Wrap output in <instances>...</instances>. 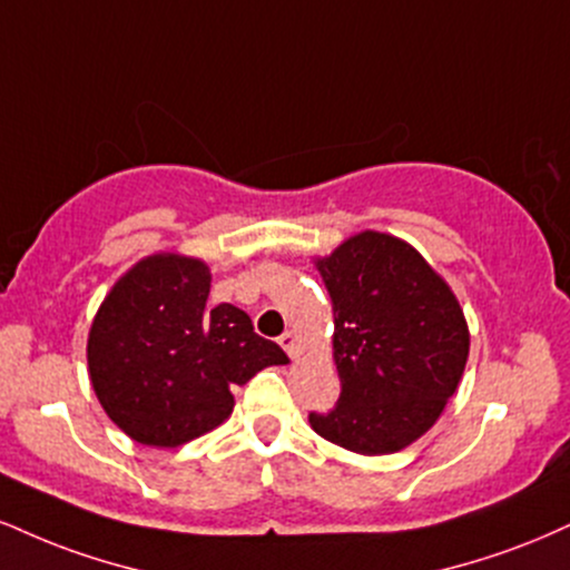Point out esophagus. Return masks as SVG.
Listing matches in <instances>:
<instances>
[{"label":"esophagus","instance_id":"esophagus-1","mask_svg":"<svg viewBox=\"0 0 570 570\" xmlns=\"http://www.w3.org/2000/svg\"><path fill=\"white\" fill-rule=\"evenodd\" d=\"M278 345L284 347L289 358H297V334H294V332H284V334H281V337H278Z\"/></svg>","mask_w":570,"mask_h":570}]
</instances>
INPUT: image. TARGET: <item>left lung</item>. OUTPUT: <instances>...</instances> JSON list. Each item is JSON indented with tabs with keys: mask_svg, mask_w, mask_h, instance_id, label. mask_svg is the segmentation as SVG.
Returning a JSON list of instances; mask_svg holds the SVG:
<instances>
[{
	"mask_svg": "<svg viewBox=\"0 0 570 570\" xmlns=\"http://www.w3.org/2000/svg\"><path fill=\"white\" fill-rule=\"evenodd\" d=\"M334 307L340 401L311 428L355 454H393L456 393L470 332L454 292L414 246L363 230L318 259Z\"/></svg>",
	"mask_w": 570,
	"mask_h": 570,
	"instance_id": "8db88e82",
	"label": "left lung"
}]
</instances>
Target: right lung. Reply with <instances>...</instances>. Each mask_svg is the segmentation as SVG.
<instances>
[{
  "label": "right lung",
  "instance_id": "obj_1",
  "mask_svg": "<svg viewBox=\"0 0 570 570\" xmlns=\"http://www.w3.org/2000/svg\"><path fill=\"white\" fill-rule=\"evenodd\" d=\"M209 267L150 255L114 284L87 340L89 380L111 422L137 443L183 445L223 424L230 387L289 363L236 305L207 307Z\"/></svg>",
  "mask_w": 570,
  "mask_h": 570
}]
</instances>
